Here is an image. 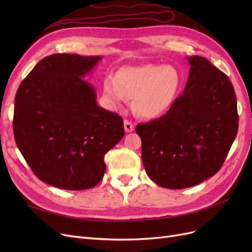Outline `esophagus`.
Wrapping results in <instances>:
<instances>
[{
  "label": "esophagus",
  "instance_id": "esophagus-1",
  "mask_svg": "<svg viewBox=\"0 0 252 252\" xmlns=\"http://www.w3.org/2000/svg\"><path fill=\"white\" fill-rule=\"evenodd\" d=\"M124 128H125L126 132H131L134 130V125L131 123L130 121L125 120L124 121Z\"/></svg>",
  "mask_w": 252,
  "mask_h": 252
}]
</instances>
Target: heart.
Masks as SVG:
<instances>
[{
    "label": "heart",
    "mask_w": 252,
    "mask_h": 252,
    "mask_svg": "<svg viewBox=\"0 0 252 252\" xmlns=\"http://www.w3.org/2000/svg\"><path fill=\"white\" fill-rule=\"evenodd\" d=\"M182 86V74L173 66L147 64L126 67L118 77L104 79V94L114 106L133 100V108L143 118H157L169 109Z\"/></svg>",
    "instance_id": "b5f03b06"
}]
</instances>
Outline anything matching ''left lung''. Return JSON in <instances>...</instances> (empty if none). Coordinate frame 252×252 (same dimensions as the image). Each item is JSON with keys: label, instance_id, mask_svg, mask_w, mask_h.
<instances>
[{"label": "left lung", "instance_id": "left-lung-1", "mask_svg": "<svg viewBox=\"0 0 252 252\" xmlns=\"http://www.w3.org/2000/svg\"><path fill=\"white\" fill-rule=\"evenodd\" d=\"M187 60L190 70L184 93L164 116L135 127L148 177L169 189L192 187L215 175L239 128L230 80L207 59Z\"/></svg>", "mask_w": 252, "mask_h": 252}]
</instances>
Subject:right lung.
I'll return each instance as SVG.
<instances>
[{
	"label": "right lung",
	"mask_w": 252,
	"mask_h": 252,
	"mask_svg": "<svg viewBox=\"0 0 252 252\" xmlns=\"http://www.w3.org/2000/svg\"><path fill=\"white\" fill-rule=\"evenodd\" d=\"M101 57L56 53L23 80L14 97L13 133L33 173L66 190L94 187L106 170L104 157L123 139V119L96 104L82 77Z\"/></svg>",
	"instance_id": "1"
}]
</instances>
